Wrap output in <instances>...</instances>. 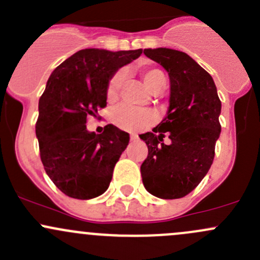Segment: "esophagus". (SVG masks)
<instances>
[{
	"label": "esophagus",
	"instance_id": "1",
	"mask_svg": "<svg viewBox=\"0 0 260 260\" xmlns=\"http://www.w3.org/2000/svg\"><path fill=\"white\" fill-rule=\"evenodd\" d=\"M129 140H131V142H137L138 141V136H136V135H132L129 137Z\"/></svg>",
	"mask_w": 260,
	"mask_h": 260
}]
</instances>
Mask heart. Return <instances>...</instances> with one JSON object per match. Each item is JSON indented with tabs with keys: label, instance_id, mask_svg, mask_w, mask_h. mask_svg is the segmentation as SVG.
Returning <instances> with one entry per match:
<instances>
[{
	"label": "heart",
	"instance_id": "heart-1",
	"mask_svg": "<svg viewBox=\"0 0 260 260\" xmlns=\"http://www.w3.org/2000/svg\"><path fill=\"white\" fill-rule=\"evenodd\" d=\"M141 75L149 90L159 91L164 89L166 78L162 70L157 68H142ZM124 73L123 70H117L107 83L106 95L108 102H115L119 95ZM113 123L118 128L127 132H140L156 122V114L151 109H138L129 106H120L113 112L112 115Z\"/></svg>",
	"mask_w": 260,
	"mask_h": 260
}]
</instances>
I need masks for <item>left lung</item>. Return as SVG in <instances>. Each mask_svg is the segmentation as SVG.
Masks as SVG:
<instances>
[{
	"label": "left lung",
	"instance_id": "left-lung-1",
	"mask_svg": "<svg viewBox=\"0 0 260 260\" xmlns=\"http://www.w3.org/2000/svg\"><path fill=\"white\" fill-rule=\"evenodd\" d=\"M143 54L167 70L171 96L167 117L141 135L148 156L141 166L143 185L159 199L188 195L210 170L221 125V102L211 75L177 50L145 49ZM172 140L165 145L163 138Z\"/></svg>",
	"mask_w": 260,
	"mask_h": 260
}]
</instances>
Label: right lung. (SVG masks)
I'll return each instance as SVG.
<instances>
[{"label":"right lung","instance_id":"add662e5","mask_svg":"<svg viewBox=\"0 0 260 260\" xmlns=\"http://www.w3.org/2000/svg\"><path fill=\"white\" fill-rule=\"evenodd\" d=\"M141 54L142 49L117 52L84 49L50 75L39 101L36 137L46 174L69 198L88 200L109 187L129 135L113 124L95 135L85 124L107 106L109 78Z\"/></svg>","mask_w":260,"mask_h":260}]
</instances>
